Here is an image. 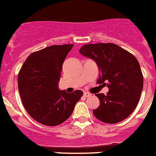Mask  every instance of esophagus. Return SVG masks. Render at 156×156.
Returning <instances> with one entry per match:
<instances>
[{"label":"esophagus","instance_id":"obj_1","mask_svg":"<svg viewBox=\"0 0 156 156\" xmlns=\"http://www.w3.org/2000/svg\"><path fill=\"white\" fill-rule=\"evenodd\" d=\"M84 96H85V97H90L91 94L90 93H88V92H85V93H84Z\"/></svg>","mask_w":156,"mask_h":156}]
</instances>
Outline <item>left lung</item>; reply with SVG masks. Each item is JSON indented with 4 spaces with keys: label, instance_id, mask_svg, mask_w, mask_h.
Here are the masks:
<instances>
[{
    "label": "left lung",
    "instance_id": "1",
    "mask_svg": "<svg viewBox=\"0 0 156 156\" xmlns=\"http://www.w3.org/2000/svg\"><path fill=\"white\" fill-rule=\"evenodd\" d=\"M79 52L97 63L100 71L97 83L108 82L107 94H96L100 106L94 110V115L111 124L126 119L137 107L144 87V76L136 58L113 43L87 44Z\"/></svg>",
    "mask_w": 156,
    "mask_h": 156
}]
</instances>
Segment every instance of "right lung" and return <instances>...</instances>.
<instances>
[{
    "instance_id": "obj_1",
    "label": "right lung",
    "mask_w": 156,
    "mask_h": 156,
    "mask_svg": "<svg viewBox=\"0 0 156 156\" xmlns=\"http://www.w3.org/2000/svg\"><path fill=\"white\" fill-rule=\"evenodd\" d=\"M73 46L51 45L34 52L19 71L22 104L34 120L45 126H58L68 119L83 94L79 90L70 94L58 90L63 62Z\"/></svg>"
}]
</instances>
